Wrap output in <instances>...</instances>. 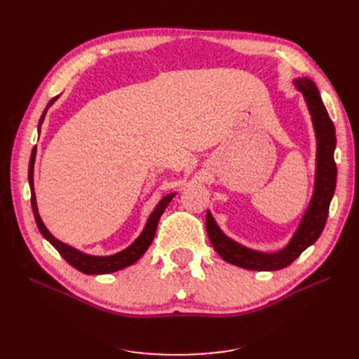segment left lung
Returning a JSON list of instances; mask_svg holds the SVG:
<instances>
[{"label":"left lung","mask_w":359,"mask_h":359,"mask_svg":"<svg viewBox=\"0 0 359 359\" xmlns=\"http://www.w3.org/2000/svg\"><path fill=\"white\" fill-rule=\"evenodd\" d=\"M297 88L306 97L307 106L311 114L313 126L316 130L318 137V172H316V186L314 194L310 202L309 210L293 235L290 243L277 253H260L255 250H248L235 241L229 240L215 224L212 215L206 212V232H208L210 241L217 253L226 262L253 271H277L289 266L299 255L318 241L325 223L328 219L330 203L335 191L337 182V166L334 161L335 149V128L331 118L325 109L320 99L319 90L310 79H297Z\"/></svg>","instance_id":"left-lung-1"}]
</instances>
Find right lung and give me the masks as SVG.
I'll return each mask as SVG.
<instances>
[{
  "mask_svg": "<svg viewBox=\"0 0 359 359\" xmlns=\"http://www.w3.org/2000/svg\"><path fill=\"white\" fill-rule=\"evenodd\" d=\"M57 97H53V99L48 103V107L57 100ZM45 114H46V109H45V112H43L40 121H39V130H40L43 119H45ZM34 160H36V148L32 149V153H31L29 169H28V181H29V187H31V206H32V212H34V217H36V223L39 226L40 233L45 236L53 247L58 250V253L64 259H66L73 268L81 271V273H83V274H109V273H115V271L123 269L126 266L133 265L137 259L144 256V253L148 250L149 244L153 243V240H154V235H156V231H157V224H158L160 217H161L163 211L166 210V206L170 202V199L175 196V193L168 194V196H165L160 201V203L156 206V210L151 212L144 232L140 233V236L132 245L127 247L126 250H123V252H119V253L112 255V256H90V255L81 253L76 248L58 241L57 238H53L49 233V231L46 229V226L43 224L40 215H39V211H37L34 189H32V172H34Z\"/></svg>",
  "mask_w": 359,
  "mask_h": 359,
  "instance_id": "right-lung-1",
  "label": "right lung"
}]
</instances>
